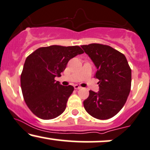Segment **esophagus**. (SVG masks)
<instances>
[{
	"instance_id": "1",
	"label": "esophagus",
	"mask_w": 150,
	"mask_h": 150,
	"mask_svg": "<svg viewBox=\"0 0 150 150\" xmlns=\"http://www.w3.org/2000/svg\"><path fill=\"white\" fill-rule=\"evenodd\" d=\"M74 88H75V89H81V86H80V85H78V84H75V86H74Z\"/></svg>"
}]
</instances>
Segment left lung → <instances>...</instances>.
Instances as JSON below:
<instances>
[{"instance_id": "left-lung-1", "label": "left lung", "mask_w": 150, "mask_h": 150, "mask_svg": "<svg viewBox=\"0 0 150 150\" xmlns=\"http://www.w3.org/2000/svg\"><path fill=\"white\" fill-rule=\"evenodd\" d=\"M94 63V77L99 80V91L90 90L84 107L90 115L98 120H108L123 108L131 86V69L127 58L110 46L92 43L82 45Z\"/></svg>"}]
</instances>
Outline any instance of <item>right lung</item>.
Masks as SVG:
<instances>
[{
    "instance_id": "obj_1",
    "label": "right lung",
    "mask_w": 150,
    "mask_h": 150,
    "mask_svg": "<svg viewBox=\"0 0 150 150\" xmlns=\"http://www.w3.org/2000/svg\"><path fill=\"white\" fill-rule=\"evenodd\" d=\"M84 53L79 46L52 45L40 47L28 56L21 74L25 102L35 116L52 120L64 112L73 93L71 85L56 82L72 58Z\"/></svg>"
}]
</instances>
